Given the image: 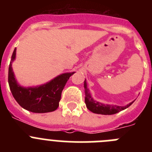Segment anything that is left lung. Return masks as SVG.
Masks as SVG:
<instances>
[{"label": "left lung", "instance_id": "left-lung-1", "mask_svg": "<svg viewBox=\"0 0 152 152\" xmlns=\"http://www.w3.org/2000/svg\"><path fill=\"white\" fill-rule=\"evenodd\" d=\"M84 89H85V103L88 109L91 112L102 115H113V114L117 113L120 111L123 110L125 109L128 108L133 102L130 103L126 107H119V106H113L108 104H103L100 102L95 101L91 96L89 90L87 87L86 79L84 80Z\"/></svg>", "mask_w": 152, "mask_h": 152}]
</instances>
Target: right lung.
<instances>
[{"label":"right lung","mask_w":152,"mask_h":152,"mask_svg":"<svg viewBox=\"0 0 152 152\" xmlns=\"http://www.w3.org/2000/svg\"><path fill=\"white\" fill-rule=\"evenodd\" d=\"M16 48L11 56L8 70V83L12 94L16 101L26 110L37 113L55 111L58 107L61 92L72 73L59 75L46 84L36 88H23L17 83L11 61L15 59Z\"/></svg>","instance_id":"1"}]
</instances>
